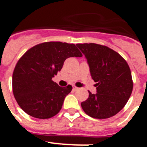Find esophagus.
I'll return each mask as SVG.
<instances>
[{
  "instance_id": "34e87169",
  "label": "esophagus",
  "mask_w": 147,
  "mask_h": 147,
  "mask_svg": "<svg viewBox=\"0 0 147 147\" xmlns=\"http://www.w3.org/2000/svg\"><path fill=\"white\" fill-rule=\"evenodd\" d=\"M78 89V88H77L76 86H75V85L72 86V90H75V91H76V90H77Z\"/></svg>"
}]
</instances>
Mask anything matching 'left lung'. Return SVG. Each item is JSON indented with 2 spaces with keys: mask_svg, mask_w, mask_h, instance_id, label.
Listing matches in <instances>:
<instances>
[{
  "mask_svg": "<svg viewBox=\"0 0 147 147\" xmlns=\"http://www.w3.org/2000/svg\"><path fill=\"white\" fill-rule=\"evenodd\" d=\"M85 56L96 94L81 103L84 113L94 119H108L124 108L133 90L129 65L121 55L107 46L78 44Z\"/></svg>",
  "mask_w": 147,
  "mask_h": 147,
  "instance_id": "1",
  "label": "left lung"
}]
</instances>
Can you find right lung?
<instances>
[{"mask_svg": "<svg viewBox=\"0 0 147 147\" xmlns=\"http://www.w3.org/2000/svg\"><path fill=\"white\" fill-rule=\"evenodd\" d=\"M81 57L74 44L45 42L24 53L13 73V92L22 110L40 119H50L59 113L72 87H60L52 78L61 70L69 57Z\"/></svg>", "mask_w": 147, "mask_h": 147, "instance_id": "1", "label": "right lung"}]
</instances>
